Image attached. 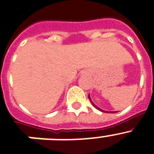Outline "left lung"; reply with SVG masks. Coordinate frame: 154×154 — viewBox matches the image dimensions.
Here are the masks:
<instances>
[{"label": "left lung", "mask_w": 154, "mask_h": 154, "mask_svg": "<svg viewBox=\"0 0 154 154\" xmlns=\"http://www.w3.org/2000/svg\"><path fill=\"white\" fill-rule=\"evenodd\" d=\"M88 99H90V100H91V98H90V96H89V95H88ZM91 103H92V105H93V106H95V108H96V109H99V110L102 111V112H105V113H106V112H107V113H108V111H105V110H103V109H100V108H99V107L97 106H96V105H95V104H94V103H93V102H92V101H91ZM111 113H116V112H111Z\"/></svg>", "instance_id": "left-lung-1"}]
</instances>
